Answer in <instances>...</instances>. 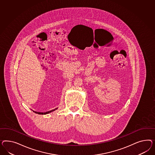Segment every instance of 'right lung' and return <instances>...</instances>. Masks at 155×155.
Here are the masks:
<instances>
[{"label": "right lung", "mask_w": 155, "mask_h": 155, "mask_svg": "<svg viewBox=\"0 0 155 155\" xmlns=\"http://www.w3.org/2000/svg\"><path fill=\"white\" fill-rule=\"evenodd\" d=\"M52 110H51V111H48V112H34H34H35V113H38V114H47V113H50L51 112H52Z\"/></svg>", "instance_id": "add662e5"}]
</instances>
